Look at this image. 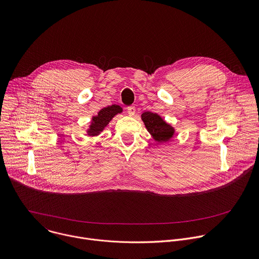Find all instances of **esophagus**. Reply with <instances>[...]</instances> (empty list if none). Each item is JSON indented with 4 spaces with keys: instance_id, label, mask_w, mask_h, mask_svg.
I'll return each mask as SVG.
<instances>
[{
    "instance_id": "34e87169",
    "label": "esophagus",
    "mask_w": 259,
    "mask_h": 259,
    "mask_svg": "<svg viewBox=\"0 0 259 259\" xmlns=\"http://www.w3.org/2000/svg\"><path fill=\"white\" fill-rule=\"evenodd\" d=\"M135 112H136V110H135L134 107H128L127 108V113L129 114V116H133L135 114Z\"/></svg>"
}]
</instances>
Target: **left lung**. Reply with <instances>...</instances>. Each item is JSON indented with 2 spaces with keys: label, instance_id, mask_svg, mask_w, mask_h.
<instances>
[{
  "label": "left lung",
  "instance_id": "obj_1",
  "mask_svg": "<svg viewBox=\"0 0 259 259\" xmlns=\"http://www.w3.org/2000/svg\"><path fill=\"white\" fill-rule=\"evenodd\" d=\"M141 119L154 140L165 142L174 136V128L165 123L157 114L145 112L141 115Z\"/></svg>",
  "mask_w": 259,
  "mask_h": 259
}]
</instances>
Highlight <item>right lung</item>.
Wrapping results in <instances>:
<instances>
[{"label": "right lung", "mask_w": 259, "mask_h": 259, "mask_svg": "<svg viewBox=\"0 0 259 259\" xmlns=\"http://www.w3.org/2000/svg\"><path fill=\"white\" fill-rule=\"evenodd\" d=\"M122 108L117 105H112L107 108L102 109L98 116L93 118L92 124L90 126V129L88 131L90 136H96L99 135L105 127L110 123V121L119 113H122Z\"/></svg>", "instance_id": "obj_1"}]
</instances>
